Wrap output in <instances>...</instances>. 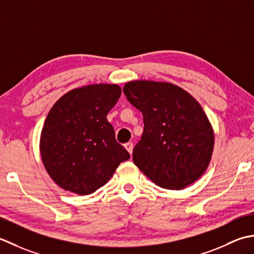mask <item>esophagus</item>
<instances>
[{"label": "esophagus", "mask_w": 254, "mask_h": 254, "mask_svg": "<svg viewBox=\"0 0 254 254\" xmlns=\"http://www.w3.org/2000/svg\"><path fill=\"white\" fill-rule=\"evenodd\" d=\"M125 149L127 150V151L129 152V154H131L132 153V149H133V146H132V143L131 142H127V143H125Z\"/></svg>", "instance_id": "obj_1"}]
</instances>
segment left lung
I'll use <instances>...</instances> for the list:
<instances>
[{
  "label": "left lung",
  "mask_w": 254,
  "mask_h": 254,
  "mask_svg": "<svg viewBox=\"0 0 254 254\" xmlns=\"http://www.w3.org/2000/svg\"><path fill=\"white\" fill-rule=\"evenodd\" d=\"M127 100L143 116V132L133 148L134 165L167 190H183L208 168L213 126L199 103L175 84L147 80L124 85Z\"/></svg>",
  "instance_id": "obj_1"
}]
</instances>
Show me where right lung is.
<instances>
[{"mask_svg":"<svg viewBox=\"0 0 254 254\" xmlns=\"http://www.w3.org/2000/svg\"><path fill=\"white\" fill-rule=\"evenodd\" d=\"M121 94L117 84L85 85L65 93L51 107L39 150L46 171L61 189L94 193L130 158L106 118Z\"/></svg>","mask_w":254,"mask_h":254,"instance_id":"right-lung-1","label":"right lung"}]
</instances>
